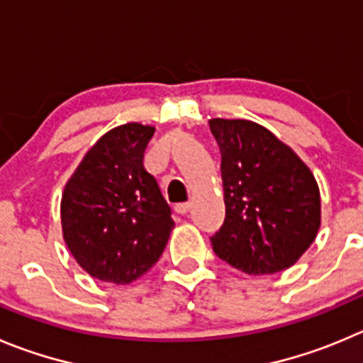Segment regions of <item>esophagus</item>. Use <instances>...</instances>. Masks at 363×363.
Here are the masks:
<instances>
[{"label":"esophagus","instance_id":"obj_1","mask_svg":"<svg viewBox=\"0 0 363 363\" xmlns=\"http://www.w3.org/2000/svg\"><path fill=\"white\" fill-rule=\"evenodd\" d=\"M189 210H191V203H178V205L174 206V212L179 213V216H185Z\"/></svg>","mask_w":363,"mask_h":363}]
</instances>
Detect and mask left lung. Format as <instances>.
Instances as JSON below:
<instances>
[{
    "instance_id": "1",
    "label": "left lung",
    "mask_w": 363,
    "mask_h": 363,
    "mask_svg": "<svg viewBox=\"0 0 363 363\" xmlns=\"http://www.w3.org/2000/svg\"><path fill=\"white\" fill-rule=\"evenodd\" d=\"M220 151L226 217L213 253L246 274H274L301 258L320 226L310 169L269 130L244 119H210Z\"/></svg>"
}]
</instances>
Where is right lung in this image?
<instances>
[{"mask_svg": "<svg viewBox=\"0 0 363 363\" xmlns=\"http://www.w3.org/2000/svg\"><path fill=\"white\" fill-rule=\"evenodd\" d=\"M153 126L128 123L89 150L62 194V230L82 269L126 285L162 257L174 220L157 179L144 169Z\"/></svg>", "mask_w": 363, "mask_h": 363, "instance_id": "obj_1", "label": "right lung"}]
</instances>
